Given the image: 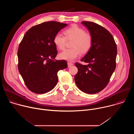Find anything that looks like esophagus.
I'll list each match as a JSON object with an SVG mask.
<instances>
[{
    "label": "esophagus",
    "mask_w": 134,
    "mask_h": 134,
    "mask_svg": "<svg viewBox=\"0 0 134 134\" xmlns=\"http://www.w3.org/2000/svg\"><path fill=\"white\" fill-rule=\"evenodd\" d=\"M67 64H68V67H69L72 66L74 65V64H73L72 63H71V62H68V63H67Z\"/></svg>",
    "instance_id": "1"
}]
</instances>
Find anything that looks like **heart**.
<instances>
[{
  "instance_id": "obj_1",
  "label": "heart",
  "mask_w": 134,
  "mask_h": 134,
  "mask_svg": "<svg viewBox=\"0 0 134 134\" xmlns=\"http://www.w3.org/2000/svg\"><path fill=\"white\" fill-rule=\"evenodd\" d=\"M65 37L60 33H57L53 37V43L59 50L64 49L67 40H73L72 48L66 49L59 54L61 59L72 61L83 53L88 52L92 45V37L88 33L76 25H72L64 31Z\"/></svg>"
}]
</instances>
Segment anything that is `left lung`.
Returning <instances> with one entry per match:
<instances>
[{
	"label": "left lung",
	"mask_w": 134,
	"mask_h": 134,
	"mask_svg": "<svg viewBox=\"0 0 134 134\" xmlns=\"http://www.w3.org/2000/svg\"><path fill=\"white\" fill-rule=\"evenodd\" d=\"M92 37V45L81 61L75 64L78 72L75 81L82 91L90 94L97 93L108 85L116 66L117 45L111 34L103 26L93 22L83 21Z\"/></svg>",
	"instance_id": "left-lung-1"
}]
</instances>
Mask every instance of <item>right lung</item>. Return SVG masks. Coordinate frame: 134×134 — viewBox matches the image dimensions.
I'll return each mask as SVG.
<instances>
[{
  "label": "right lung",
  "instance_id": "add662e5",
  "mask_svg": "<svg viewBox=\"0 0 134 134\" xmlns=\"http://www.w3.org/2000/svg\"><path fill=\"white\" fill-rule=\"evenodd\" d=\"M68 25L55 21L36 25L25 34L18 47V68L26 87L43 94L57 85V72L67 67L66 60H55L58 53L53 37Z\"/></svg>",
  "mask_w": 134,
  "mask_h": 134
}]
</instances>
